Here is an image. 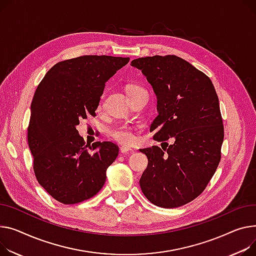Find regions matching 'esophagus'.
<instances>
[{"instance_id": "obj_1", "label": "esophagus", "mask_w": 256, "mask_h": 256, "mask_svg": "<svg viewBox=\"0 0 256 256\" xmlns=\"http://www.w3.org/2000/svg\"><path fill=\"white\" fill-rule=\"evenodd\" d=\"M120 152L122 153V154H126V153H132L134 149H132L130 147H122Z\"/></svg>"}]
</instances>
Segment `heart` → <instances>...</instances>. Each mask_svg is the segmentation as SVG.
I'll use <instances>...</instances> for the list:
<instances>
[{
	"instance_id": "heart-1",
	"label": "heart",
	"mask_w": 256,
	"mask_h": 256,
	"mask_svg": "<svg viewBox=\"0 0 256 256\" xmlns=\"http://www.w3.org/2000/svg\"><path fill=\"white\" fill-rule=\"evenodd\" d=\"M143 90L142 88L138 86V85H128L126 88V92L128 96H132V94L137 92L139 90ZM110 136L111 137L122 144H130L134 140V130L128 126H119L110 130Z\"/></svg>"
}]
</instances>
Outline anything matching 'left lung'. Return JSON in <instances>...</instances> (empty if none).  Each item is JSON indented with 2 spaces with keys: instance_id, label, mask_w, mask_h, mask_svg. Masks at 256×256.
<instances>
[{
  "instance_id": "8db88e82",
  "label": "left lung",
  "mask_w": 256,
  "mask_h": 256,
  "mask_svg": "<svg viewBox=\"0 0 256 256\" xmlns=\"http://www.w3.org/2000/svg\"><path fill=\"white\" fill-rule=\"evenodd\" d=\"M130 66L142 71L156 94L158 115L150 126L153 139L162 143L174 139L162 150L140 149L148 158L141 190L156 206H183L206 188L220 162L224 130L214 85L176 56L140 58Z\"/></svg>"
}]
</instances>
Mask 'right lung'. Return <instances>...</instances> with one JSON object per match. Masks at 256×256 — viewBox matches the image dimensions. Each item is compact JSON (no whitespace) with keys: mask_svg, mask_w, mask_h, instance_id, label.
Segmentation results:
<instances>
[{"mask_svg":"<svg viewBox=\"0 0 256 256\" xmlns=\"http://www.w3.org/2000/svg\"><path fill=\"white\" fill-rule=\"evenodd\" d=\"M130 58L83 56L56 64L34 94L28 128L32 168L39 184L72 205L96 196L118 156L112 142L86 144L76 130L94 116L105 83Z\"/></svg>","mask_w":256,"mask_h":256,"instance_id":"1","label":"right lung"}]
</instances>
